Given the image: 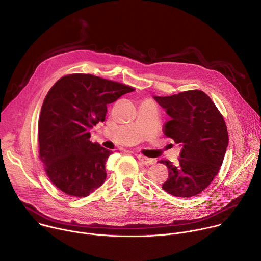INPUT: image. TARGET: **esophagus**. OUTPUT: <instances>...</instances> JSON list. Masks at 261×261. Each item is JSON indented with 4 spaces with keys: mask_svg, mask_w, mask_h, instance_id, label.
<instances>
[{
    "mask_svg": "<svg viewBox=\"0 0 261 261\" xmlns=\"http://www.w3.org/2000/svg\"><path fill=\"white\" fill-rule=\"evenodd\" d=\"M136 158L138 159V161L141 163V164H143V165H151V164H153V160L152 159H148V158H146V157H144V156H142V155H136Z\"/></svg>",
    "mask_w": 261,
    "mask_h": 261,
    "instance_id": "obj_1",
    "label": "esophagus"
}]
</instances>
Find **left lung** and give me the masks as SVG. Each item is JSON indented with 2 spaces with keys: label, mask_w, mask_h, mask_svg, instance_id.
I'll return each mask as SVG.
<instances>
[{
  "label": "left lung",
  "mask_w": 261,
  "mask_h": 261,
  "mask_svg": "<svg viewBox=\"0 0 261 261\" xmlns=\"http://www.w3.org/2000/svg\"><path fill=\"white\" fill-rule=\"evenodd\" d=\"M170 121L164 134L181 146L178 162L162 160L168 168L163 190L175 197H192L203 191L218 174L228 145L226 124L212 99L202 91L155 96Z\"/></svg>",
  "instance_id": "obj_1"
}]
</instances>
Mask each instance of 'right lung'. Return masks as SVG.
<instances>
[{
  "label": "right lung",
  "instance_id": "add662e5",
  "mask_svg": "<svg viewBox=\"0 0 261 261\" xmlns=\"http://www.w3.org/2000/svg\"><path fill=\"white\" fill-rule=\"evenodd\" d=\"M133 91L92 74H71L53 86L41 107L38 140L40 159L57 188L86 197L104 182L113 152L93 143L90 130L105 121L107 104Z\"/></svg>",
  "mask_w": 261,
  "mask_h": 261
}]
</instances>
